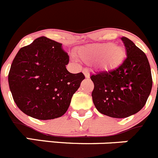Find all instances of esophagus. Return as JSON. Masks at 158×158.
<instances>
[{
	"instance_id": "34e87169",
	"label": "esophagus",
	"mask_w": 158,
	"mask_h": 158,
	"mask_svg": "<svg viewBox=\"0 0 158 158\" xmlns=\"http://www.w3.org/2000/svg\"><path fill=\"white\" fill-rule=\"evenodd\" d=\"M83 74L86 78H89V72L86 70H83Z\"/></svg>"
}]
</instances>
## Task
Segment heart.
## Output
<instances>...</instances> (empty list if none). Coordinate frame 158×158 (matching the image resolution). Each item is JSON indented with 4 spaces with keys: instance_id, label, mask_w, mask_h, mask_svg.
<instances>
[{
    "instance_id": "b5f03b06",
    "label": "heart",
    "mask_w": 158,
    "mask_h": 158,
    "mask_svg": "<svg viewBox=\"0 0 158 158\" xmlns=\"http://www.w3.org/2000/svg\"><path fill=\"white\" fill-rule=\"evenodd\" d=\"M79 57L86 61H98L99 67L109 69L119 65L123 61L126 51L122 46L112 43L94 44L83 47L78 51Z\"/></svg>"
}]
</instances>
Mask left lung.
<instances>
[{"mask_svg":"<svg viewBox=\"0 0 158 158\" xmlns=\"http://www.w3.org/2000/svg\"><path fill=\"white\" fill-rule=\"evenodd\" d=\"M126 58L114 69L90 76L94 83L93 101L97 110L111 118H123L144 107L152 89L150 66L146 54L132 40L122 37Z\"/></svg>","mask_w":158,"mask_h":158,"instance_id":"left-lung-1","label":"left lung"}]
</instances>
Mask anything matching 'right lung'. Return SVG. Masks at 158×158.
Instances as JSON below:
<instances>
[{
	"instance_id": "1",
	"label": "right lung",
	"mask_w": 158,
	"mask_h": 158,
	"mask_svg": "<svg viewBox=\"0 0 158 158\" xmlns=\"http://www.w3.org/2000/svg\"><path fill=\"white\" fill-rule=\"evenodd\" d=\"M68 53L61 43L46 36L19 50L8 74L9 88L20 110L40 120L62 116L73 94L85 79L82 72L70 73Z\"/></svg>"
}]
</instances>
